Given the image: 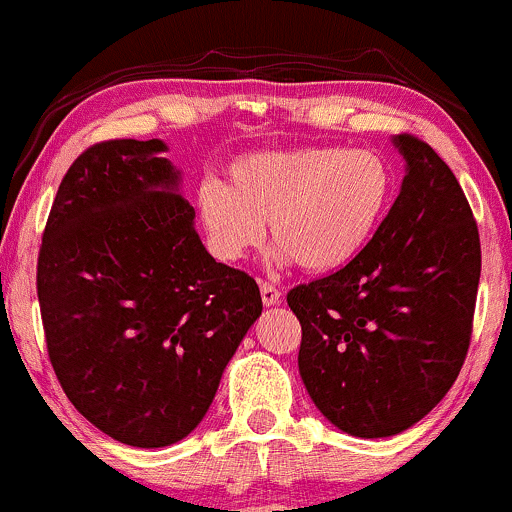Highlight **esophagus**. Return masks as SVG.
<instances>
[{
  "mask_svg": "<svg viewBox=\"0 0 512 512\" xmlns=\"http://www.w3.org/2000/svg\"><path fill=\"white\" fill-rule=\"evenodd\" d=\"M260 294H262V303H265L267 308L269 306H279V303H282V291H279L274 284L262 282L260 284Z\"/></svg>",
  "mask_w": 512,
  "mask_h": 512,
  "instance_id": "obj_1",
  "label": "esophagus"
}]
</instances>
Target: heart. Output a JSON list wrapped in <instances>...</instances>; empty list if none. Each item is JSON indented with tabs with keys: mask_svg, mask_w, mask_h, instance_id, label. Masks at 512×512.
I'll return each mask as SVG.
<instances>
[{
	"mask_svg": "<svg viewBox=\"0 0 512 512\" xmlns=\"http://www.w3.org/2000/svg\"><path fill=\"white\" fill-rule=\"evenodd\" d=\"M393 167L364 148L306 145L238 157L226 184L204 182L196 216L211 255L235 265L265 240H277L274 260L299 262L313 274L347 267L389 213Z\"/></svg>",
	"mask_w": 512,
	"mask_h": 512,
	"instance_id": "heart-1",
	"label": "heart"
}]
</instances>
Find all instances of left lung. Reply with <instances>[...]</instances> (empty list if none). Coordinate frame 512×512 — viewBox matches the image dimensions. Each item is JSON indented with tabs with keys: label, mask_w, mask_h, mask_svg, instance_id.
Listing matches in <instances>:
<instances>
[{
	"label": "left lung",
	"mask_w": 512,
	"mask_h": 512,
	"mask_svg": "<svg viewBox=\"0 0 512 512\" xmlns=\"http://www.w3.org/2000/svg\"><path fill=\"white\" fill-rule=\"evenodd\" d=\"M401 192L372 243L330 277L289 291L299 372L335 428L379 440L423 420L462 369L481 277L474 213L423 140L393 136Z\"/></svg>",
	"instance_id": "obj_1"
}]
</instances>
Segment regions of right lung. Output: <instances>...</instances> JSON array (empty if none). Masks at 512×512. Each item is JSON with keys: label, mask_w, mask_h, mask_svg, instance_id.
I'll return each mask as SVG.
<instances>
[{"label": "right lung", "mask_w": 512, "mask_h": 512, "mask_svg": "<svg viewBox=\"0 0 512 512\" xmlns=\"http://www.w3.org/2000/svg\"><path fill=\"white\" fill-rule=\"evenodd\" d=\"M162 140L72 162L38 255V303L65 396L131 447L184 440L262 316L255 279L209 255Z\"/></svg>", "instance_id": "add662e5"}]
</instances>
